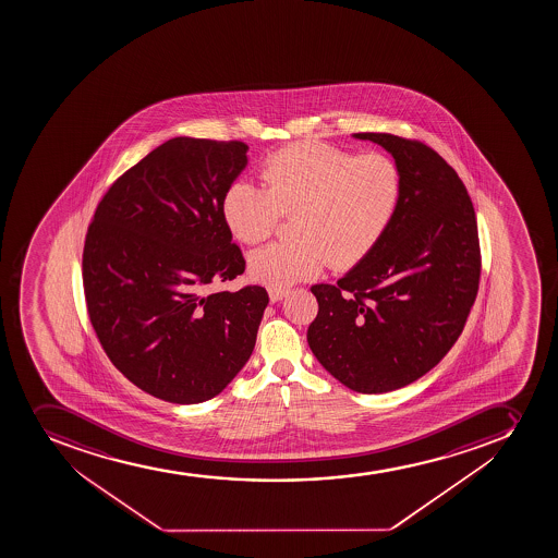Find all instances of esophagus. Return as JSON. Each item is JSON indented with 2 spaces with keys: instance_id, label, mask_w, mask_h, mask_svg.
<instances>
[{
  "instance_id": "esophagus-1",
  "label": "esophagus",
  "mask_w": 558,
  "mask_h": 558,
  "mask_svg": "<svg viewBox=\"0 0 558 558\" xmlns=\"http://www.w3.org/2000/svg\"><path fill=\"white\" fill-rule=\"evenodd\" d=\"M286 296H288V289H269V299L272 304L280 302V300L286 299Z\"/></svg>"
}]
</instances>
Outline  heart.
<instances>
[{
	"label": "heart",
	"instance_id": "obj_1",
	"mask_svg": "<svg viewBox=\"0 0 558 558\" xmlns=\"http://www.w3.org/2000/svg\"><path fill=\"white\" fill-rule=\"evenodd\" d=\"M265 185L236 180L221 213L243 243L264 242L282 215H294L296 242L270 243L248 256V275L267 288H289L327 264L349 269L391 226L402 178L389 156H354L318 142L291 145L264 163Z\"/></svg>",
	"mask_w": 558,
	"mask_h": 558
}]
</instances>
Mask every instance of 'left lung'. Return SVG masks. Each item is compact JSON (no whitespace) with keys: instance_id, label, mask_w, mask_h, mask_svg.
Listing matches in <instances>:
<instances>
[{"instance_id":"left-lung-1","label":"left lung","mask_w":558,"mask_h":558,"mask_svg":"<svg viewBox=\"0 0 558 558\" xmlns=\"http://www.w3.org/2000/svg\"><path fill=\"white\" fill-rule=\"evenodd\" d=\"M392 156L402 193L391 226L362 262L316 283L307 329L316 360L364 395L405 387L433 369L462 335L481 280L475 209L462 180L427 145L356 133Z\"/></svg>"}]
</instances>
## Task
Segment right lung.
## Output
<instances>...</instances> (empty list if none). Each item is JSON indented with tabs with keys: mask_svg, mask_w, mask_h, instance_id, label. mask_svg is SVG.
Returning a JSON list of instances; mask_svg holds the SVG:
<instances>
[{
	"mask_svg": "<svg viewBox=\"0 0 558 558\" xmlns=\"http://www.w3.org/2000/svg\"><path fill=\"white\" fill-rule=\"evenodd\" d=\"M242 142L178 136L112 183L88 226L83 289L107 356L171 403L220 395L253 354L267 291L209 293L245 269L221 213Z\"/></svg>",
	"mask_w": 558,
	"mask_h": 558,
	"instance_id": "add662e5",
	"label": "right lung"
}]
</instances>
